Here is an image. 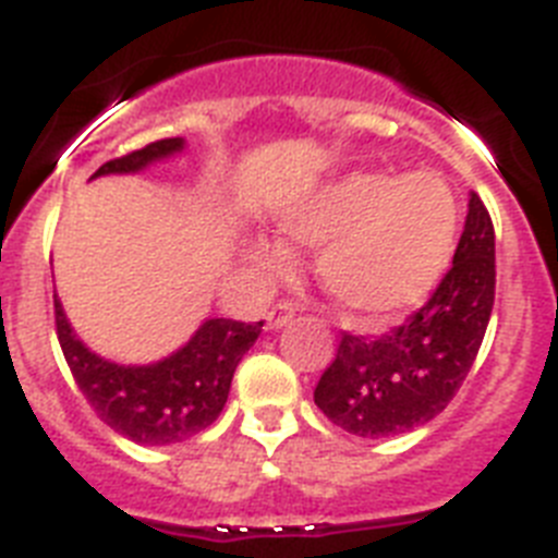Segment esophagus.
<instances>
[{
  "label": "esophagus",
  "instance_id": "esophagus-1",
  "mask_svg": "<svg viewBox=\"0 0 558 558\" xmlns=\"http://www.w3.org/2000/svg\"><path fill=\"white\" fill-rule=\"evenodd\" d=\"M293 315H295L293 302H279V304H274V307H270V313H268V327H270V329L288 327V324L293 322Z\"/></svg>",
  "mask_w": 558,
  "mask_h": 558
}]
</instances>
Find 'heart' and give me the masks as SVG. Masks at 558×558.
<instances>
[{
  "instance_id": "heart-1",
  "label": "heart",
  "mask_w": 558,
  "mask_h": 558,
  "mask_svg": "<svg viewBox=\"0 0 558 558\" xmlns=\"http://www.w3.org/2000/svg\"><path fill=\"white\" fill-rule=\"evenodd\" d=\"M458 201L433 172L354 170L279 211L288 245L315 248L313 270L338 307L363 324L391 322L422 304L450 268ZM265 276H288L293 254L268 236L245 245Z\"/></svg>"
}]
</instances>
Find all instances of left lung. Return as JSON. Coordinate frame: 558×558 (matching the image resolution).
I'll use <instances>...</instances> for the list:
<instances>
[{"mask_svg": "<svg viewBox=\"0 0 558 558\" xmlns=\"http://www.w3.org/2000/svg\"><path fill=\"white\" fill-rule=\"evenodd\" d=\"M495 307V226L475 192L452 268L402 327L366 338L340 335L338 354L315 386V405L360 438L427 425L470 374Z\"/></svg>", "mask_w": 558, "mask_h": 558, "instance_id": "1", "label": "left lung"}]
</instances>
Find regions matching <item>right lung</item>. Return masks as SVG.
<instances>
[{"instance_id":"obj_1","label":"right lung","mask_w":558,"mask_h":558,"mask_svg":"<svg viewBox=\"0 0 558 558\" xmlns=\"http://www.w3.org/2000/svg\"><path fill=\"white\" fill-rule=\"evenodd\" d=\"M181 150V136L150 142L142 150L106 161L92 179L108 172H140L153 161ZM56 329L69 372L97 416L136 445L165 447L206 430L220 416L236 363L254 347V340L263 332V322L209 318L186 347L150 366H120L88 352L69 327L58 295Z\"/></svg>"}]
</instances>
